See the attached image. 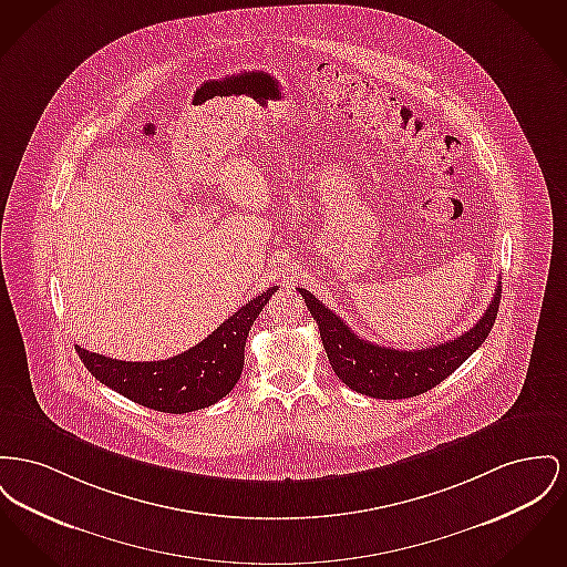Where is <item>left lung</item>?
Masks as SVG:
<instances>
[{
    "mask_svg": "<svg viewBox=\"0 0 567 567\" xmlns=\"http://www.w3.org/2000/svg\"><path fill=\"white\" fill-rule=\"evenodd\" d=\"M315 317L323 349L338 379L370 399L400 400L420 396L447 379L486 340L499 310L501 287L484 317L468 332L417 351H399L368 342L310 291L298 289Z\"/></svg>",
    "mask_w": 567,
    "mask_h": 567,
    "instance_id": "1",
    "label": "left lung"
}]
</instances>
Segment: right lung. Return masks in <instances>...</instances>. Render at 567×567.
Returning <instances> with one entry per match:
<instances>
[{"label": "right lung", "mask_w": 567, "mask_h": 567, "mask_svg": "<svg viewBox=\"0 0 567 567\" xmlns=\"http://www.w3.org/2000/svg\"><path fill=\"white\" fill-rule=\"evenodd\" d=\"M276 291L278 287H269L199 344L168 360L122 362L81 349L79 344L76 353L106 388L147 409L163 413L205 409L225 399L239 381L248 332Z\"/></svg>", "instance_id": "add662e5"}]
</instances>
